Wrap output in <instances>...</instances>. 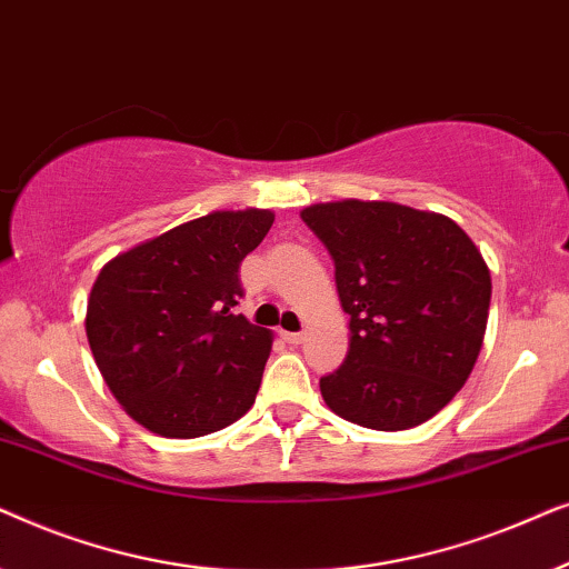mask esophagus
<instances>
[{"mask_svg": "<svg viewBox=\"0 0 569 569\" xmlns=\"http://www.w3.org/2000/svg\"><path fill=\"white\" fill-rule=\"evenodd\" d=\"M282 339L287 341V345H300L302 333L300 331H282Z\"/></svg>", "mask_w": 569, "mask_h": 569, "instance_id": "34e87169", "label": "esophagus"}]
</instances>
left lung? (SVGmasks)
<instances>
[{
	"instance_id": "left-lung-1",
	"label": "left lung",
	"mask_w": 569,
	"mask_h": 569,
	"mask_svg": "<svg viewBox=\"0 0 569 569\" xmlns=\"http://www.w3.org/2000/svg\"><path fill=\"white\" fill-rule=\"evenodd\" d=\"M300 217L329 248L349 316L345 365L321 378L326 407L380 432L427 422L485 341L492 277L479 248L450 217L393 201H326Z\"/></svg>"
}]
</instances>
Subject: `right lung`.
I'll return each instance as SVG.
<instances>
[{
    "mask_svg": "<svg viewBox=\"0 0 569 569\" xmlns=\"http://www.w3.org/2000/svg\"><path fill=\"white\" fill-rule=\"evenodd\" d=\"M274 212H212L100 269L84 331L123 411L162 438H201L253 407L271 331L236 313L240 261Z\"/></svg>",
    "mask_w": 569,
    "mask_h": 569,
    "instance_id": "1",
    "label": "right lung"
}]
</instances>
